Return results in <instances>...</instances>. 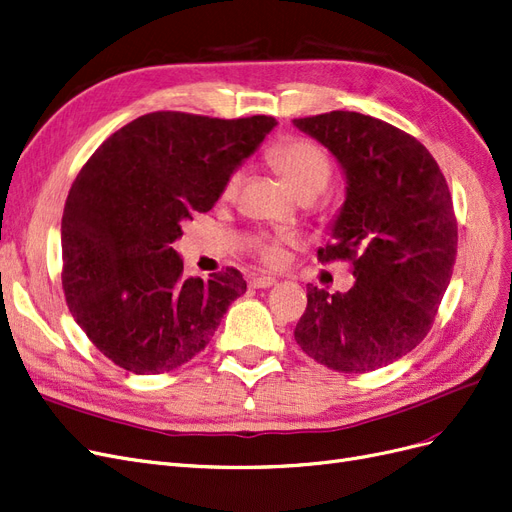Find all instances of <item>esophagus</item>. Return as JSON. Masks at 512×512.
<instances>
[{
	"instance_id": "34e87169",
	"label": "esophagus",
	"mask_w": 512,
	"mask_h": 512,
	"mask_svg": "<svg viewBox=\"0 0 512 512\" xmlns=\"http://www.w3.org/2000/svg\"><path fill=\"white\" fill-rule=\"evenodd\" d=\"M248 284L252 288H271V286L277 284V279L275 277H267V275H252L248 279Z\"/></svg>"
}]
</instances>
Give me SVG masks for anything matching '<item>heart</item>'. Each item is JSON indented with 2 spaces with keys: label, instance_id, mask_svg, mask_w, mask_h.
<instances>
[{
  "label": "heart",
  "instance_id": "1",
  "mask_svg": "<svg viewBox=\"0 0 512 512\" xmlns=\"http://www.w3.org/2000/svg\"><path fill=\"white\" fill-rule=\"evenodd\" d=\"M271 163L281 173V178L294 190V195H303V192H320L328 186L332 165L324 148L317 146L309 139H288L275 146L269 154ZM241 186V171L231 173V178L226 180L224 197L231 199ZM294 243V237L290 235H277L271 239H262L258 243V252L269 264H279L284 258L286 245Z\"/></svg>",
  "mask_w": 512,
  "mask_h": 512
}]
</instances>
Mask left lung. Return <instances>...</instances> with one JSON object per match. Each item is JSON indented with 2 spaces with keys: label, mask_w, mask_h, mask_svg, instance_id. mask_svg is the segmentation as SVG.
<instances>
[{
  "label": "left lung",
  "mask_w": 512,
  "mask_h": 512,
  "mask_svg": "<svg viewBox=\"0 0 512 512\" xmlns=\"http://www.w3.org/2000/svg\"><path fill=\"white\" fill-rule=\"evenodd\" d=\"M339 163L345 201L322 262L351 260L347 292L307 286L294 339L337 373H368L407 356L428 334L457 252L445 175L415 137L358 112L296 118Z\"/></svg>",
  "instance_id": "obj_1"
}]
</instances>
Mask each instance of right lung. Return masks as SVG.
<instances>
[{
	"label": "right lung",
	"instance_id": "right-lung-1",
	"mask_svg": "<svg viewBox=\"0 0 512 512\" xmlns=\"http://www.w3.org/2000/svg\"><path fill=\"white\" fill-rule=\"evenodd\" d=\"M277 125L152 112L95 150L69 190L63 290L86 337L114 364L158 375L195 358L248 284L237 269L184 277L173 243Z\"/></svg>",
	"mask_w": 512,
	"mask_h": 512
}]
</instances>
